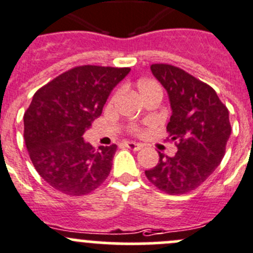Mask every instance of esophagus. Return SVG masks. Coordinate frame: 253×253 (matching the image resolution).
<instances>
[{
	"label": "esophagus",
	"mask_w": 253,
	"mask_h": 253,
	"mask_svg": "<svg viewBox=\"0 0 253 253\" xmlns=\"http://www.w3.org/2000/svg\"><path fill=\"white\" fill-rule=\"evenodd\" d=\"M125 146H126L127 148L132 149V151H139V149L143 148V144L136 143V142H129V141L126 142V143H125Z\"/></svg>",
	"instance_id": "34e87169"
}]
</instances>
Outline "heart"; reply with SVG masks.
<instances>
[{
    "instance_id": "1",
    "label": "heart",
    "mask_w": 253,
    "mask_h": 253,
    "mask_svg": "<svg viewBox=\"0 0 253 253\" xmlns=\"http://www.w3.org/2000/svg\"><path fill=\"white\" fill-rule=\"evenodd\" d=\"M136 86H137V90H138L139 95H141L143 100L149 96H153V95H161L162 96V87L159 86L156 82H153V80L142 79L137 83ZM117 94H119V91L115 94V97L117 96ZM131 131L134 132V133H137V132H139V128L137 126H131Z\"/></svg>"
}]
</instances>
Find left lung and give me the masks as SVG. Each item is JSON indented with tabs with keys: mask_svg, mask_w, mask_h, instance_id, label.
I'll list each match as a JSON object with an SVG mask.
<instances>
[{
	"mask_svg": "<svg viewBox=\"0 0 253 253\" xmlns=\"http://www.w3.org/2000/svg\"><path fill=\"white\" fill-rule=\"evenodd\" d=\"M152 74L169 96L171 116L168 141L178 147L173 157L159 152L147 179L170 195L185 194L202 185L221 163L231 134L229 110L211 86L180 68L152 64Z\"/></svg>",
	"mask_w": 253,
	"mask_h": 253,
	"instance_id": "8db88e82",
	"label": "left lung"
}]
</instances>
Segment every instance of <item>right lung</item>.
Masks as SVG:
<instances>
[{"label": "right lung", "instance_id": "1", "mask_svg": "<svg viewBox=\"0 0 253 253\" xmlns=\"http://www.w3.org/2000/svg\"><path fill=\"white\" fill-rule=\"evenodd\" d=\"M129 68L82 65L34 94L24 112V142L39 175L68 195L87 194L109 176L117 146L95 151L83 134L101 115Z\"/></svg>", "mask_w": 253, "mask_h": 253}]
</instances>
